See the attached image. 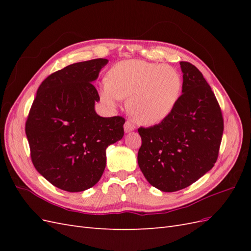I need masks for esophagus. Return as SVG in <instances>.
<instances>
[{
  "mask_svg": "<svg viewBox=\"0 0 251 251\" xmlns=\"http://www.w3.org/2000/svg\"><path fill=\"white\" fill-rule=\"evenodd\" d=\"M135 130V126L131 123V121H126V124H125V132L126 133H130V132H132V131H134Z\"/></svg>",
  "mask_w": 251,
  "mask_h": 251,
  "instance_id": "esophagus-1",
  "label": "esophagus"
}]
</instances>
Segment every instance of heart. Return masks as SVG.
Instances as JSON below:
<instances>
[{
	"label": "heart",
	"mask_w": 251,
	"mask_h": 251,
	"mask_svg": "<svg viewBox=\"0 0 251 251\" xmlns=\"http://www.w3.org/2000/svg\"><path fill=\"white\" fill-rule=\"evenodd\" d=\"M181 93L182 78L176 69L140 59H126L114 65L100 91L101 100L110 107L128 98V113L143 126H155L168 118Z\"/></svg>",
	"instance_id": "obj_1"
}]
</instances>
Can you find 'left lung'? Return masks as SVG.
I'll return each mask as SVG.
<instances>
[{"mask_svg": "<svg viewBox=\"0 0 251 251\" xmlns=\"http://www.w3.org/2000/svg\"><path fill=\"white\" fill-rule=\"evenodd\" d=\"M182 95L162 123L139 127L138 165L151 185L162 192L183 189L215 165L224 130L221 109L197 68L180 62Z\"/></svg>", "mask_w": 251, "mask_h": 251, "instance_id": "8db88e82", "label": "left lung"}]
</instances>
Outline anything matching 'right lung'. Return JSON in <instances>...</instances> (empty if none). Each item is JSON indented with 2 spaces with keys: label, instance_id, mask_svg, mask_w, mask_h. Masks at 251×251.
Listing matches in <instances>:
<instances>
[{
  "label": "right lung",
  "instance_id": "add662e5",
  "mask_svg": "<svg viewBox=\"0 0 251 251\" xmlns=\"http://www.w3.org/2000/svg\"><path fill=\"white\" fill-rule=\"evenodd\" d=\"M96 58L72 64L45 79L37 89L25 131L36 171L66 192H82L102 176L105 150L124 136V117H100L93 86L108 64Z\"/></svg>",
  "mask_w": 251,
  "mask_h": 251
}]
</instances>
